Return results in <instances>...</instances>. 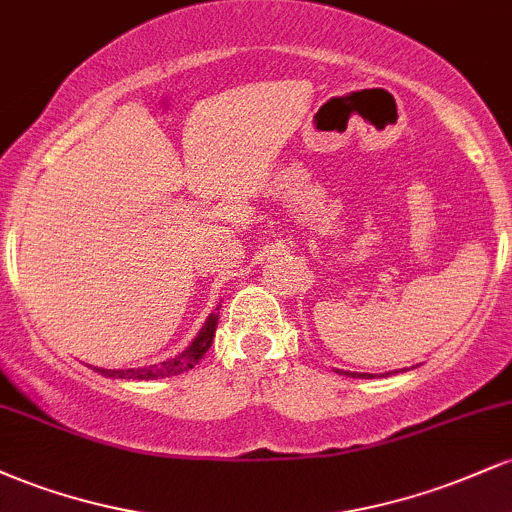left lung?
<instances>
[{
	"label": "left lung",
	"instance_id": "1",
	"mask_svg": "<svg viewBox=\"0 0 512 512\" xmlns=\"http://www.w3.org/2000/svg\"><path fill=\"white\" fill-rule=\"evenodd\" d=\"M339 373L351 375V378H373V373H349V370H339ZM392 373H397V370H392Z\"/></svg>",
	"mask_w": 512,
	"mask_h": 512
}]
</instances>
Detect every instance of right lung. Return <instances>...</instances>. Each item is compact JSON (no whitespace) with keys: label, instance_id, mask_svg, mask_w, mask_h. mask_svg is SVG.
<instances>
[{"label":"right lung","instance_id":"obj_1","mask_svg":"<svg viewBox=\"0 0 512 512\" xmlns=\"http://www.w3.org/2000/svg\"><path fill=\"white\" fill-rule=\"evenodd\" d=\"M216 325H219V313H211L209 320L204 322L202 332L197 334V339L187 346L182 354L175 358H168V361L156 363V366H146V368H127V370H105V368H96L98 373L108 375V378H125V380H156V378H170V375H180L185 370L195 368L199 363V358L207 354V349L211 346V339L216 334Z\"/></svg>","mask_w":512,"mask_h":512}]
</instances>
